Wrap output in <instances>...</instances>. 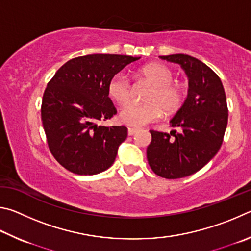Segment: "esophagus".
<instances>
[{
	"instance_id": "esophagus-1",
	"label": "esophagus",
	"mask_w": 251,
	"mask_h": 251,
	"mask_svg": "<svg viewBox=\"0 0 251 251\" xmlns=\"http://www.w3.org/2000/svg\"><path fill=\"white\" fill-rule=\"evenodd\" d=\"M137 132H138V130L134 129V128H129L128 129V134L129 135H134Z\"/></svg>"
}]
</instances>
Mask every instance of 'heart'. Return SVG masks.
Masks as SVG:
<instances>
[{
  "label": "heart",
  "instance_id": "obj_1",
  "mask_svg": "<svg viewBox=\"0 0 251 251\" xmlns=\"http://www.w3.org/2000/svg\"><path fill=\"white\" fill-rule=\"evenodd\" d=\"M138 75L152 88L147 96L146 103H130L121 109L119 120L123 125L134 126H147L160 119L163 110L173 112L183 102V88L173 82L174 75L168 66L163 64H149L139 70ZM109 97L118 104H126L131 98V85L126 76L117 74L108 83Z\"/></svg>",
  "mask_w": 251,
  "mask_h": 251
}]
</instances>
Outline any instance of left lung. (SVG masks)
Returning <instances> with one entry per match:
<instances>
[{
  "mask_svg": "<svg viewBox=\"0 0 251 251\" xmlns=\"http://www.w3.org/2000/svg\"><path fill=\"white\" fill-rule=\"evenodd\" d=\"M181 65L188 77V94L170 120V133L151 130L147 157L153 172L169 179L196 173L208 163L223 143L228 109L221 78L200 59L185 54L160 56Z\"/></svg>",
  "mask_w": 251,
  "mask_h": 251,
  "instance_id": "obj_1",
  "label": "left lung"
}]
</instances>
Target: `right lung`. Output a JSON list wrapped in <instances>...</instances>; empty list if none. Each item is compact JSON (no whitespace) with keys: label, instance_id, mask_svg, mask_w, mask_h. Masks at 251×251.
<instances>
[{"label":"right lung","instance_id":"add662e5","mask_svg":"<svg viewBox=\"0 0 251 251\" xmlns=\"http://www.w3.org/2000/svg\"><path fill=\"white\" fill-rule=\"evenodd\" d=\"M141 57L92 54L70 59L48 82L42 101V121L51 154L66 170L95 175L113 164L126 126H98L117 113L108 83Z\"/></svg>","mask_w":251,"mask_h":251}]
</instances>
